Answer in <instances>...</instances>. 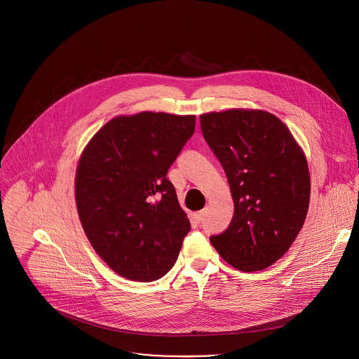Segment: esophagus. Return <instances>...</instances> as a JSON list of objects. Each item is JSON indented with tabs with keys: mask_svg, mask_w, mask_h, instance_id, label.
Returning <instances> with one entry per match:
<instances>
[{
	"mask_svg": "<svg viewBox=\"0 0 359 359\" xmlns=\"http://www.w3.org/2000/svg\"><path fill=\"white\" fill-rule=\"evenodd\" d=\"M204 215H206V210H200V212L194 213V219H196V222H197V223H200V222L203 220Z\"/></svg>",
	"mask_w": 359,
	"mask_h": 359,
	"instance_id": "obj_1",
	"label": "esophagus"
}]
</instances>
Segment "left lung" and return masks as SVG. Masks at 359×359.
Instances as JSON below:
<instances>
[{"instance_id": "8db88e82", "label": "left lung", "mask_w": 359, "mask_h": 359, "mask_svg": "<svg viewBox=\"0 0 359 359\" xmlns=\"http://www.w3.org/2000/svg\"><path fill=\"white\" fill-rule=\"evenodd\" d=\"M234 201L230 226L210 241L240 271L270 267L298 236L310 204V172L288 128L266 111L200 115Z\"/></svg>"}]
</instances>
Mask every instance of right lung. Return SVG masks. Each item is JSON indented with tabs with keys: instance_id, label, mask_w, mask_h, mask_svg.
Returning a JSON list of instances; mask_svg holds the SVG:
<instances>
[{
	"instance_id": "right-lung-1",
	"label": "right lung",
	"mask_w": 359,
	"mask_h": 359,
	"mask_svg": "<svg viewBox=\"0 0 359 359\" xmlns=\"http://www.w3.org/2000/svg\"><path fill=\"white\" fill-rule=\"evenodd\" d=\"M194 126L193 115L118 116L82 153L75 198L83 231L125 278L155 281L177 260L190 222L166 175Z\"/></svg>"
}]
</instances>
